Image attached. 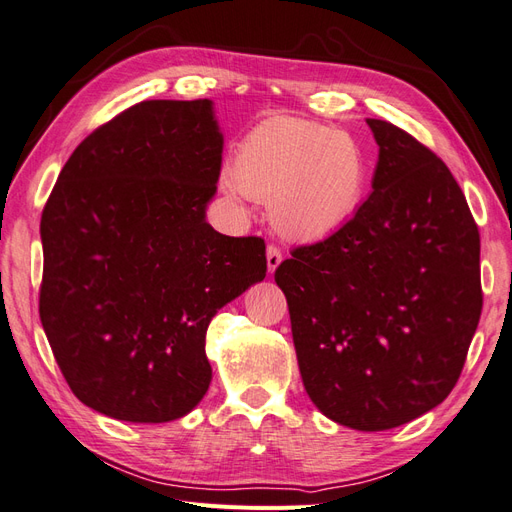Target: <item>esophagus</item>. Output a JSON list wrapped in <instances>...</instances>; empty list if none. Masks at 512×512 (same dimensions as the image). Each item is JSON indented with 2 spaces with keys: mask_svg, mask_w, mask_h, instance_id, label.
<instances>
[{
  "mask_svg": "<svg viewBox=\"0 0 512 512\" xmlns=\"http://www.w3.org/2000/svg\"><path fill=\"white\" fill-rule=\"evenodd\" d=\"M280 262H282V252L277 250L275 245H269L267 247V269H269V273H275V269L280 267Z\"/></svg>",
  "mask_w": 512,
  "mask_h": 512,
  "instance_id": "esophagus-1",
  "label": "esophagus"
}]
</instances>
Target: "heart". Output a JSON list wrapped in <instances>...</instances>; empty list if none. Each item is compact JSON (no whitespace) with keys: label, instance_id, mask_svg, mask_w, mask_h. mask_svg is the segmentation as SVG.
<instances>
[{"label":"heart","instance_id":"b5f03b06","mask_svg":"<svg viewBox=\"0 0 512 512\" xmlns=\"http://www.w3.org/2000/svg\"><path fill=\"white\" fill-rule=\"evenodd\" d=\"M369 183L361 145L344 130L271 117L247 134L222 188L232 198L269 200V218L292 241H318L359 213Z\"/></svg>","mask_w":512,"mask_h":512}]
</instances>
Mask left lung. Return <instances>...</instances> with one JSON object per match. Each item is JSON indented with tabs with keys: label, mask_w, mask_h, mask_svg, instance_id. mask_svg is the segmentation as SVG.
Wrapping results in <instances>:
<instances>
[{
	"label": "left lung",
	"mask_w": 512,
	"mask_h": 512,
	"mask_svg": "<svg viewBox=\"0 0 512 512\" xmlns=\"http://www.w3.org/2000/svg\"><path fill=\"white\" fill-rule=\"evenodd\" d=\"M371 194L335 235L275 271L303 386L331 421L384 431L453 391L478 327L480 237L451 170L408 132L367 119Z\"/></svg>",
	"instance_id": "8db88e82"
}]
</instances>
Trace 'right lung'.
<instances>
[{
  "label": "right lung",
  "mask_w": 512,
  "mask_h": 512,
  "mask_svg": "<svg viewBox=\"0 0 512 512\" xmlns=\"http://www.w3.org/2000/svg\"><path fill=\"white\" fill-rule=\"evenodd\" d=\"M222 149L211 100H147L61 168L40 222V320L91 410L128 423L190 414L211 382V318L265 280V241L207 224Z\"/></svg>",
  "instance_id": "1"
}]
</instances>
